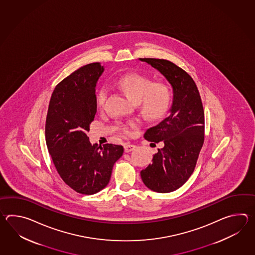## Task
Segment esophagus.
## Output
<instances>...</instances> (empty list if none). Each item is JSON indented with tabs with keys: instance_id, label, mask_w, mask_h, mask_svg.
I'll list each match as a JSON object with an SVG mask.
<instances>
[{
	"instance_id": "esophagus-1",
	"label": "esophagus",
	"mask_w": 255,
	"mask_h": 255,
	"mask_svg": "<svg viewBox=\"0 0 255 255\" xmlns=\"http://www.w3.org/2000/svg\"><path fill=\"white\" fill-rule=\"evenodd\" d=\"M124 148H125V152L128 153V152L134 150L135 148V146L133 145V144H130V143H126L125 145H124Z\"/></svg>"
}]
</instances>
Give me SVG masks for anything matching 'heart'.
<instances>
[{"mask_svg":"<svg viewBox=\"0 0 255 255\" xmlns=\"http://www.w3.org/2000/svg\"><path fill=\"white\" fill-rule=\"evenodd\" d=\"M117 86L128 95L133 101L137 102L141 112L147 120H157L165 114L170 103L171 94L165 84L152 83L149 78L137 74H128L120 77ZM109 90L102 87L97 96L98 108H102L108 97ZM135 121H129L122 125V129L129 134L135 127Z\"/></svg>","mask_w":255,"mask_h":255,"instance_id":"heart-1","label":"heart"}]
</instances>
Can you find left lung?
<instances>
[{"mask_svg":"<svg viewBox=\"0 0 255 255\" xmlns=\"http://www.w3.org/2000/svg\"><path fill=\"white\" fill-rule=\"evenodd\" d=\"M162 75L172 87L173 100L168 117L146 130L151 144L161 142L151 164L140 171L148 189L167 193L178 190L195 168L204 142V111L201 96L191 76L170 61L139 58Z\"/></svg>","mask_w":255,"mask_h":255,"instance_id":"8db88e82","label":"left lung"}]
</instances>
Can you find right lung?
<instances>
[{
    "mask_svg": "<svg viewBox=\"0 0 255 255\" xmlns=\"http://www.w3.org/2000/svg\"><path fill=\"white\" fill-rule=\"evenodd\" d=\"M105 71L84 65L54 88L45 122V140L60 177L76 192L92 195L109 184L124 147L91 144L87 135L97 112L96 87Z\"/></svg>",
    "mask_w": 255,
    "mask_h": 255,
    "instance_id": "add662e5",
    "label": "right lung"
}]
</instances>
